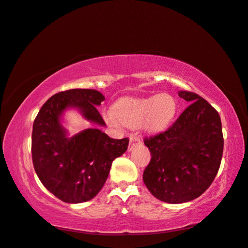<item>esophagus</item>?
<instances>
[{
    "label": "esophagus",
    "mask_w": 248,
    "mask_h": 248,
    "mask_svg": "<svg viewBox=\"0 0 248 248\" xmlns=\"http://www.w3.org/2000/svg\"><path fill=\"white\" fill-rule=\"evenodd\" d=\"M140 143V138H138L137 136H135V135H133V136H131L130 140H129V147H128V151L131 152Z\"/></svg>",
    "instance_id": "34e87169"
}]
</instances>
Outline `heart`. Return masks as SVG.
<instances>
[{"mask_svg":"<svg viewBox=\"0 0 248 248\" xmlns=\"http://www.w3.org/2000/svg\"><path fill=\"white\" fill-rule=\"evenodd\" d=\"M177 108L176 98L162 93L148 97L124 98L115 105V110H105L103 118L112 127L140 126L148 134H157L169 126Z\"/></svg>","mask_w":248,"mask_h":248,"instance_id":"obj_1","label":"heart"}]
</instances>
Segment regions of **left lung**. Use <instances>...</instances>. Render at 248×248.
<instances>
[{
	"label": "left lung",
	"instance_id": "obj_1",
	"mask_svg": "<svg viewBox=\"0 0 248 248\" xmlns=\"http://www.w3.org/2000/svg\"><path fill=\"white\" fill-rule=\"evenodd\" d=\"M189 105L169 129L145 138L151 162L145 186L157 200L186 203L202 195L216 178L223 152L221 119L216 108L195 93L179 91Z\"/></svg>",
	"mask_w": 248,
	"mask_h": 248
}]
</instances>
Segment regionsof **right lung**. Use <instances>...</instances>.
<instances>
[{
  "label": "right lung",
  "instance_id": "add662e5",
  "mask_svg": "<svg viewBox=\"0 0 248 248\" xmlns=\"http://www.w3.org/2000/svg\"><path fill=\"white\" fill-rule=\"evenodd\" d=\"M105 97L96 90H69L45 102L34 121L31 155L36 173L46 189L65 203L94 199L104 186L115 157L128 148V138L113 140L98 128L69 135L64 113L79 112L85 120L105 126L96 107Z\"/></svg>",
  "mask_w": 248,
  "mask_h": 248
}]
</instances>
